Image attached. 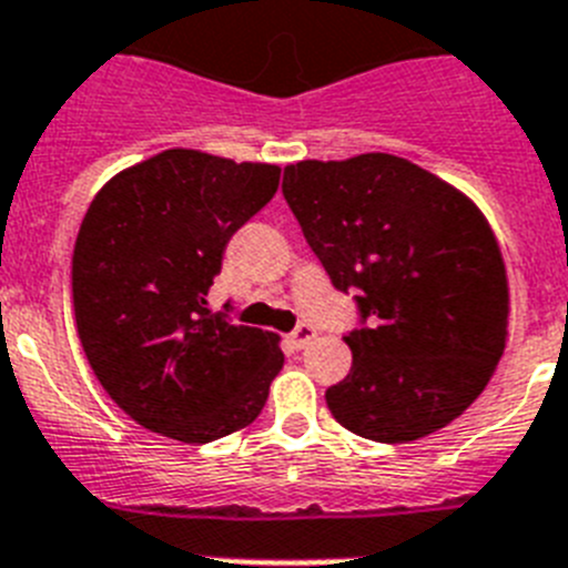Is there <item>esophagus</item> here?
Listing matches in <instances>:
<instances>
[{"mask_svg":"<svg viewBox=\"0 0 568 568\" xmlns=\"http://www.w3.org/2000/svg\"><path fill=\"white\" fill-rule=\"evenodd\" d=\"M313 338H315V329L310 327V324H298V327L290 333L287 341H290V346H293V349H304V346H307Z\"/></svg>","mask_w":568,"mask_h":568,"instance_id":"34e87169","label":"esophagus"}]
</instances>
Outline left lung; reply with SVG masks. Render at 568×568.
I'll list each match as a JSON object with an SVG mask.
<instances>
[{
	"label": "left lung",
	"instance_id": "left-lung-1",
	"mask_svg": "<svg viewBox=\"0 0 568 568\" xmlns=\"http://www.w3.org/2000/svg\"><path fill=\"white\" fill-rule=\"evenodd\" d=\"M284 199L333 287L355 290L353 369L327 389L378 444L438 433L484 393L506 346L509 284L471 199L389 153L284 168Z\"/></svg>",
	"mask_w": 568,
	"mask_h": 568
}]
</instances>
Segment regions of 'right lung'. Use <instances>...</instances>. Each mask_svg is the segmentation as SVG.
Segmentation results:
<instances>
[{
  "mask_svg": "<svg viewBox=\"0 0 568 568\" xmlns=\"http://www.w3.org/2000/svg\"><path fill=\"white\" fill-rule=\"evenodd\" d=\"M281 168L173 148L113 175L73 247V315L104 393L144 429L210 444L258 418L278 335L210 313L227 241Z\"/></svg>",
  "mask_w": 568,
  "mask_h": 568,
  "instance_id": "1",
  "label": "right lung"
}]
</instances>
